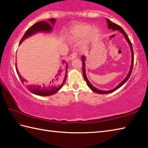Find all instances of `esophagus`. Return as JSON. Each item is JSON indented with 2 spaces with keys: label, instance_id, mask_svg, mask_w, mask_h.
I'll use <instances>...</instances> for the list:
<instances>
[{
  "label": "esophagus",
  "instance_id": "34e87169",
  "mask_svg": "<svg viewBox=\"0 0 148 148\" xmlns=\"http://www.w3.org/2000/svg\"><path fill=\"white\" fill-rule=\"evenodd\" d=\"M76 56H77V53L76 52L72 53V54H71L70 56H69V60H72L76 58Z\"/></svg>",
  "mask_w": 148,
  "mask_h": 148
}]
</instances>
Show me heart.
Returning <instances> with one entry per match:
<instances>
[{
    "label": "heart",
    "instance_id": "b5f03b06",
    "mask_svg": "<svg viewBox=\"0 0 148 148\" xmlns=\"http://www.w3.org/2000/svg\"><path fill=\"white\" fill-rule=\"evenodd\" d=\"M100 30L97 27H92L88 23H78L69 30L67 38L71 42H76L87 37L88 41L95 40L99 36Z\"/></svg>",
    "mask_w": 148,
    "mask_h": 148
}]
</instances>
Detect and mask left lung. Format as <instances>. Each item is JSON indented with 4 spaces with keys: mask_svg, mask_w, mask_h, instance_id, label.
Returning <instances> with one entry per match:
<instances>
[{
    "mask_svg": "<svg viewBox=\"0 0 148 148\" xmlns=\"http://www.w3.org/2000/svg\"><path fill=\"white\" fill-rule=\"evenodd\" d=\"M106 21H107V23H108V27L109 29H112L113 30H119V32H120L124 36L125 39H126L127 41L128 42V45H129L130 47V49H131V54H132V63H131V66H130V71L129 72H128L127 76H126V77L125 78V79L123 80L121 82L119 83L118 86H116L114 88H113L112 90H108V91H106V90H100L98 88H97L95 86H93L92 83H91L90 81L88 79V78L86 77V70H85V60H86V57L85 56H82V57H81V60H82V64H83V77H84V80L86 81V82L88 84V86H89L90 88L92 90L93 92L97 93H99V94H108V93H112L113 92H114L116 90H118V88H119L121 86L123 85V84L127 82V81L128 79V78L130 77V75L132 74V69H133V66H134V51H133V48H132V43L130 42V40L128 38V37L127 36V34L125 33V31L123 30V29H122V28L119 26L118 25L114 23H113L111 20H109V19L107 18L106 19Z\"/></svg>",
    "mask_w": 148,
    "mask_h": 148,
    "instance_id": "obj_1",
    "label": "left lung"
}]
</instances>
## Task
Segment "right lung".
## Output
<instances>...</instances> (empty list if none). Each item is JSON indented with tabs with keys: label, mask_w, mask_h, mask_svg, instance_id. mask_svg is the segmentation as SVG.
Masks as SVG:
<instances>
[{
	"label": "right lung",
	"mask_w": 148,
	"mask_h": 148,
	"mask_svg": "<svg viewBox=\"0 0 148 148\" xmlns=\"http://www.w3.org/2000/svg\"><path fill=\"white\" fill-rule=\"evenodd\" d=\"M48 21L50 22L51 24H50L49 22L46 21H39L34 24L25 33L20 40V45L25 39H27L28 37L32 36V35H34L36 33L51 32L53 30V26L55 24L56 20L55 18H51L49 19ZM62 64V68L58 71V73L55 76L54 79H53L48 84H43L42 85H27V84H26V79H23V77H22L20 73H19L16 66V70L17 74L19 77H20L21 83L23 84H25L28 90L30 92L40 96H49L56 93L58 91L60 90L66 80L67 72V64H66L65 61H63Z\"/></svg>",
	"instance_id": "right-lung-1"
}]
</instances>
